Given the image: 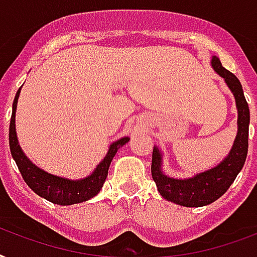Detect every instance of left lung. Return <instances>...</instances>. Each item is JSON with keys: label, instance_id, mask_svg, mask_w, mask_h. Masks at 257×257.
I'll return each mask as SVG.
<instances>
[{"label": "left lung", "instance_id": "1", "mask_svg": "<svg viewBox=\"0 0 257 257\" xmlns=\"http://www.w3.org/2000/svg\"><path fill=\"white\" fill-rule=\"evenodd\" d=\"M212 65L214 71L224 77L226 84L233 92L238 112V131L229 156L216 168L197 174L188 180L169 178L161 172V154L157 147L153 149L151 176L158 192L165 200L172 201L182 206L197 208L204 206L220 198L233 184L236 177L245 164L248 154V131H249V107L245 100L240 80L233 73L221 65L218 57L213 56Z\"/></svg>", "mask_w": 257, "mask_h": 257}]
</instances>
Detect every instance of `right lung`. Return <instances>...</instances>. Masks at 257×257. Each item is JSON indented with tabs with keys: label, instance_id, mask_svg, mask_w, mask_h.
I'll use <instances>...</instances> for the list:
<instances>
[{
	"label": "right lung",
	"instance_id": "obj_1",
	"mask_svg": "<svg viewBox=\"0 0 257 257\" xmlns=\"http://www.w3.org/2000/svg\"><path fill=\"white\" fill-rule=\"evenodd\" d=\"M20 91H21V88H19L17 93H16L15 101H13V111H12L11 124H9V147H11L12 157L16 161L17 168H19L20 173H21V176H23L28 186L36 194H39L45 200L57 205L79 204V202H83V201H87L96 196L97 193L100 192L103 184L106 182L111 161L116 154L119 147L128 142V138H122L119 139L118 142L112 143L107 156L104 157V160L97 165L95 172L84 180L69 181L65 180V178H60V177L52 176V174H48V173L32 164L31 161L25 157L21 147L19 146V141H17V135H16L15 118Z\"/></svg>",
	"mask_w": 257,
	"mask_h": 257
}]
</instances>
